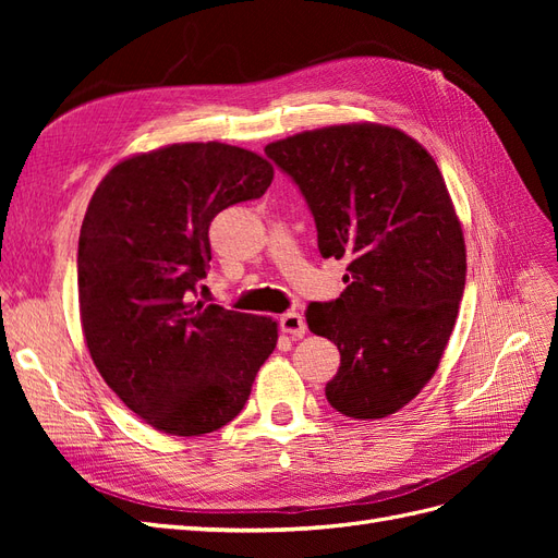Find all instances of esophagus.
<instances>
[{"mask_svg":"<svg viewBox=\"0 0 558 558\" xmlns=\"http://www.w3.org/2000/svg\"><path fill=\"white\" fill-rule=\"evenodd\" d=\"M279 328H281V332L291 335V337H305V332H307L305 318H302L298 312H286L279 318Z\"/></svg>","mask_w":558,"mask_h":558,"instance_id":"1","label":"esophagus"}]
</instances>
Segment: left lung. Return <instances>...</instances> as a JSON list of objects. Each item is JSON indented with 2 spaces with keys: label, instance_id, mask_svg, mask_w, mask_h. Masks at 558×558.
Returning <instances> with one entry per match:
<instances>
[{
  "label": "left lung",
  "instance_id": "1",
  "mask_svg": "<svg viewBox=\"0 0 558 558\" xmlns=\"http://www.w3.org/2000/svg\"><path fill=\"white\" fill-rule=\"evenodd\" d=\"M316 223L324 258L347 260V289L310 302L307 326L340 349L332 408L384 418L435 375L465 289V244L428 150L375 123L332 125L265 146Z\"/></svg>",
  "mask_w": 558,
  "mask_h": 558
}]
</instances>
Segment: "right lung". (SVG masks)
<instances>
[{
  "label": "right lung",
  "mask_w": 558,
  "mask_h": 558,
  "mask_svg": "<svg viewBox=\"0 0 558 558\" xmlns=\"http://www.w3.org/2000/svg\"><path fill=\"white\" fill-rule=\"evenodd\" d=\"M275 170L218 142L118 162L78 238V307L99 375L154 428L193 437L238 416L277 347L267 316L191 302L211 260L218 211L258 199Z\"/></svg>",
  "instance_id": "add662e5"
}]
</instances>
